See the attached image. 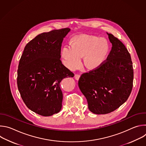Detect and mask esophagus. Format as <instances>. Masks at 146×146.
Instances as JSON below:
<instances>
[{
    "label": "esophagus",
    "instance_id": "34e87169",
    "mask_svg": "<svg viewBox=\"0 0 146 146\" xmlns=\"http://www.w3.org/2000/svg\"><path fill=\"white\" fill-rule=\"evenodd\" d=\"M80 77V75L79 74H76L74 75V78H75V79L77 80H79Z\"/></svg>",
    "mask_w": 146,
    "mask_h": 146
}]
</instances>
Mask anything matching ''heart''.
Masks as SVG:
<instances>
[{
    "mask_svg": "<svg viewBox=\"0 0 146 146\" xmlns=\"http://www.w3.org/2000/svg\"><path fill=\"white\" fill-rule=\"evenodd\" d=\"M109 51L107 41L102 38L90 35L74 37L71 44H65L61 49V56L64 65L74 70L81 64V57L88 68L99 66L105 60Z\"/></svg>",
    "mask_w": 146,
    "mask_h": 146,
    "instance_id": "heart-1",
    "label": "heart"
}]
</instances>
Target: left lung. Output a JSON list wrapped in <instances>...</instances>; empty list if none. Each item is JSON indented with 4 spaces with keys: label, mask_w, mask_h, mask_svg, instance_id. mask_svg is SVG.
Here are the masks:
<instances>
[{
    "label": "left lung",
    "mask_w": 146,
    "mask_h": 146,
    "mask_svg": "<svg viewBox=\"0 0 146 146\" xmlns=\"http://www.w3.org/2000/svg\"><path fill=\"white\" fill-rule=\"evenodd\" d=\"M112 44L107 59L98 67L81 74L78 87L94 114L111 113L125 102L133 87V69L131 55L121 41L108 33Z\"/></svg>",
    "instance_id": "left-lung-1"
}]
</instances>
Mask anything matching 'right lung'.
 <instances>
[{"mask_svg": "<svg viewBox=\"0 0 146 146\" xmlns=\"http://www.w3.org/2000/svg\"><path fill=\"white\" fill-rule=\"evenodd\" d=\"M70 29L42 33L24 48L17 70V86L26 106L43 116L58 113L63 94L60 83L74 73L60 59L62 41Z\"/></svg>", "mask_w": 146, "mask_h": 146, "instance_id": "add662e5", "label": "right lung"}]
</instances>
